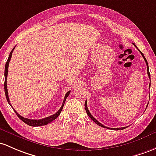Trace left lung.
Here are the masks:
<instances>
[{
  "mask_svg": "<svg viewBox=\"0 0 156 156\" xmlns=\"http://www.w3.org/2000/svg\"><path fill=\"white\" fill-rule=\"evenodd\" d=\"M133 44L135 45V44H134V43H133ZM135 47H136V46H135ZM136 48H137V47H136ZM138 51H139V50H138ZM140 53H141V55H142V56H143L144 59L145 60V62H146V64H147V73H148L149 77H150V71H149V66H148V63H147V59H146V58L144 57V56L143 53H142V52H141V51H140ZM85 111H86L87 115H88V117H89V118H91V120H93L94 122V123H96L97 124H98V126H100L104 127V128H106V129H114V130H120V129H126V127H122V128H108V127H106V126H103V124H101V123H100V122H98V120H96V119H95L94 118L93 116H92L91 114L90 113L89 110L88 109V107H87V100H86V101H85Z\"/></svg>",
  "mask_w": 156,
  "mask_h": 156,
  "instance_id": "left-lung-1",
  "label": "left lung"
}]
</instances>
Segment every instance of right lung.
Wrapping results in <instances>:
<instances>
[{"instance_id":"add662e5","label":"right lung","mask_w":156,"mask_h":156,"mask_svg":"<svg viewBox=\"0 0 156 156\" xmlns=\"http://www.w3.org/2000/svg\"><path fill=\"white\" fill-rule=\"evenodd\" d=\"M16 48V47H15ZM15 48H13L12 50V51L10 52V53H9V58H8L7 59V62H6V65H5V71H4V77H5V81H4V91H5V94H6V100H7V102L8 103H9V105H11V103L10 102H9V96H8V90H7V85H6V78H7V74H8V68H9V62H10V59H11V57H12V51H14ZM70 94V91H68L66 93V94H65V98H64V100H63V103H62V105L61 108H59V110L56 112V113H55L54 115H51V116H49L48 117V118H43V119H40V120H31V119H28V118H25L24 117L21 116V115H19V114L16 111V110L14 109V108H12V109L14 110V112H16V115H18V117L21 119V120H22L23 122H24L26 124L29 125V126H44V125H47L48 124V123H51L52 121H53V120H55L58 115H60V113H61L62 110L63 108V106H64V104H65V100H66L67 98L68 97V95Z\"/></svg>"}]
</instances>
